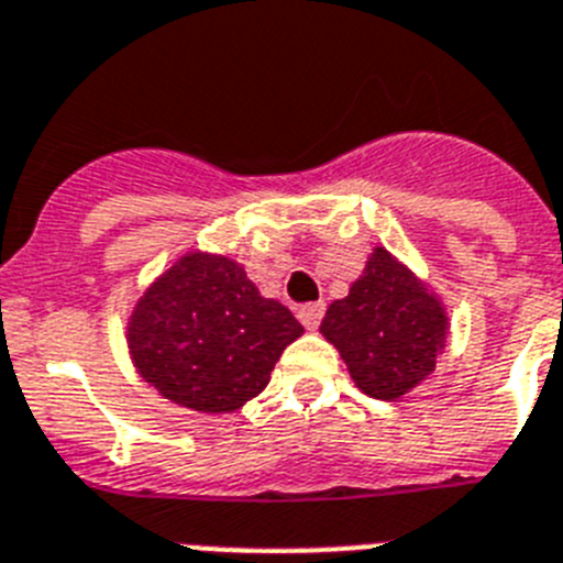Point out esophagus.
I'll return each instance as SVG.
<instances>
[{
  "mask_svg": "<svg viewBox=\"0 0 563 563\" xmlns=\"http://www.w3.org/2000/svg\"><path fill=\"white\" fill-rule=\"evenodd\" d=\"M322 314H325V302H306V306H300V311H297L300 322L309 331H314L317 325H320Z\"/></svg>",
  "mask_w": 563,
  "mask_h": 563,
  "instance_id": "1",
  "label": "esophagus"
}]
</instances>
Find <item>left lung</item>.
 Here are the masks:
<instances>
[{"label": "left lung", "mask_w": 563, "mask_h": 563, "mask_svg": "<svg viewBox=\"0 0 563 563\" xmlns=\"http://www.w3.org/2000/svg\"><path fill=\"white\" fill-rule=\"evenodd\" d=\"M444 329L442 306L385 249H376L349 297L331 302L320 325L351 379L374 399H399L428 376Z\"/></svg>", "instance_id": "left-lung-1"}]
</instances>
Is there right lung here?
Returning a JSON list of instances; mask_svg holds the SVG:
<instances>
[{"label":"right lung","mask_w":563,"mask_h":563,"mask_svg":"<svg viewBox=\"0 0 563 563\" xmlns=\"http://www.w3.org/2000/svg\"><path fill=\"white\" fill-rule=\"evenodd\" d=\"M302 334L295 314L229 257L187 254L133 311L130 351L166 399L227 413L268 385L283 349Z\"/></svg>","instance_id":"right-lung-1"}]
</instances>
